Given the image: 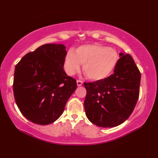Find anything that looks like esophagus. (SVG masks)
<instances>
[{"label": "esophagus", "mask_w": 158, "mask_h": 158, "mask_svg": "<svg viewBox=\"0 0 158 158\" xmlns=\"http://www.w3.org/2000/svg\"><path fill=\"white\" fill-rule=\"evenodd\" d=\"M82 84H83V82L81 81H80V80H77V84L78 86H81L82 85Z\"/></svg>", "instance_id": "esophagus-1"}]
</instances>
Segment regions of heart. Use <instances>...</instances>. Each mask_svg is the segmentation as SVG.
Instances as JSON below:
<instances>
[{"label":"heart","instance_id":"obj_1","mask_svg":"<svg viewBox=\"0 0 158 158\" xmlns=\"http://www.w3.org/2000/svg\"><path fill=\"white\" fill-rule=\"evenodd\" d=\"M119 55L114 48L99 44H84L69 51L64 57V69L66 74L74 75L82 64L88 79L99 81L105 79L117 65Z\"/></svg>","mask_w":158,"mask_h":158}]
</instances>
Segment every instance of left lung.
<instances>
[{"mask_svg":"<svg viewBox=\"0 0 158 158\" xmlns=\"http://www.w3.org/2000/svg\"><path fill=\"white\" fill-rule=\"evenodd\" d=\"M112 74L107 78L84 83V109L91 123L101 127H114L127 119L139 94L141 74L130 54L119 53Z\"/></svg>","mask_w":158,"mask_h":158,"instance_id":"8db88e82","label":"left lung"}]
</instances>
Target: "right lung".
Segmentation results:
<instances>
[{
    "mask_svg": "<svg viewBox=\"0 0 158 158\" xmlns=\"http://www.w3.org/2000/svg\"><path fill=\"white\" fill-rule=\"evenodd\" d=\"M66 53L63 44H44L15 66V100L22 114L32 123L46 125L56 121L76 90V80L63 68Z\"/></svg>",
    "mask_w": 158,
    "mask_h": 158,
    "instance_id": "1",
    "label": "right lung"
}]
</instances>
